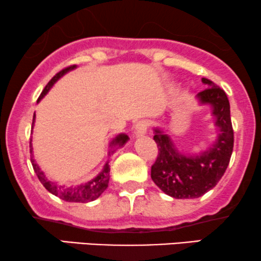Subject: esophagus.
I'll return each mask as SVG.
<instances>
[{
	"label": "esophagus",
	"instance_id": "esophagus-1",
	"mask_svg": "<svg viewBox=\"0 0 261 261\" xmlns=\"http://www.w3.org/2000/svg\"><path fill=\"white\" fill-rule=\"evenodd\" d=\"M148 126H150L148 121H146V120L139 121V122L135 124V129H134L135 137L139 138V137H143V135L146 134V132L148 129Z\"/></svg>",
	"mask_w": 261,
	"mask_h": 261
}]
</instances>
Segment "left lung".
<instances>
[{
    "instance_id": "obj_1",
    "label": "left lung",
    "mask_w": 261,
    "mask_h": 261,
    "mask_svg": "<svg viewBox=\"0 0 261 261\" xmlns=\"http://www.w3.org/2000/svg\"><path fill=\"white\" fill-rule=\"evenodd\" d=\"M208 87L197 94L200 104H208L216 117L217 140L199 154H184L170 137L155 128L153 140L158 155L151 167V178L165 194L175 199H195L211 191L228 168L234 147V130L226 93L211 80L202 77Z\"/></svg>"
}]
</instances>
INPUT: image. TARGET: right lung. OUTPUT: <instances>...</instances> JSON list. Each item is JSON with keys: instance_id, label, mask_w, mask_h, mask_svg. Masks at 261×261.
Instances as JSON below:
<instances>
[{"instance_id": "right-lung-1", "label": "right lung", "mask_w": 261, "mask_h": 261, "mask_svg": "<svg viewBox=\"0 0 261 261\" xmlns=\"http://www.w3.org/2000/svg\"><path fill=\"white\" fill-rule=\"evenodd\" d=\"M76 66H69L67 68H64L56 74L55 76L53 77L51 80L46 84V86L44 87V90L40 93V96L38 98V101L42 99V98L45 96L46 93L49 92V90L54 86V84L56 83L60 77H62L64 74L68 73L69 70L75 69ZM35 118H36V114H33V121H32V126L35 124ZM129 140L128 135L126 134H118L116 138H114L110 143V147H115V146H123L127 141ZM30 152H31V163L33 167V170H35L36 175L38 176L39 181L42 182V185L45 187L48 191L51 193V194L56 195L60 199H62L64 201L68 202H89V201H93L96 200L97 198L100 197V194L103 193L106 189L108 188V184H109V172H110V168H109V161L107 162L106 165H104L103 170L99 172V175H97L96 177L93 178L92 181L87 182L85 185H80V186H62V185H57L56 182L49 181L46 178V176L44 172L40 170L39 165L36 163V161L33 160V154H32V144L30 143ZM115 152V150H110L109 151V155H111Z\"/></svg>"}]
</instances>
